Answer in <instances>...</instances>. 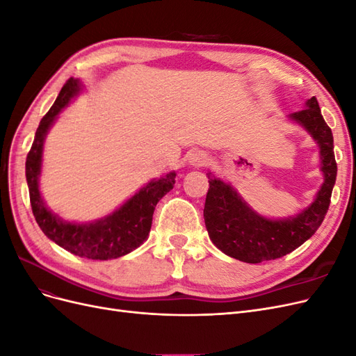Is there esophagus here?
<instances>
[{"instance_id":"34e87169","label":"esophagus","mask_w":356,"mask_h":356,"mask_svg":"<svg viewBox=\"0 0 356 356\" xmlns=\"http://www.w3.org/2000/svg\"><path fill=\"white\" fill-rule=\"evenodd\" d=\"M187 161H188L190 168L197 169V168L207 166L209 163V157L207 153H203V152H193L188 154Z\"/></svg>"}]
</instances>
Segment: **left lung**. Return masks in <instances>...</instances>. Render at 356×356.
<instances>
[{
    "label": "left lung",
    "mask_w": 356,
    "mask_h": 356,
    "mask_svg": "<svg viewBox=\"0 0 356 356\" xmlns=\"http://www.w3.org/2000/svg\"><path fill=\"white\" fill-rule=\"evenodd\" d=\"M319 147L321 172L324 182L309 207L288 218H267L254 211L230 182L209 178L203 218L212 243L225 255L243 263L257 264L276 260L303 245L315 234L325 218L332 187L336 184L337 163L334 157L331 129L321 114L316 98L307 99L305 110L289 114Z\"/></svg>",
    "instance_id": "8db88e82"
}]
</instances>
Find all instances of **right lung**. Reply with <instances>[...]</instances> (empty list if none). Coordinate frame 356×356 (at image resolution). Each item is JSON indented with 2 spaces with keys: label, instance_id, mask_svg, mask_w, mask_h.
<instances>
[{
  "label": "right lung",
  "instance_id": "add662e5",
  "mask_svg": "<svg viewBox=\"0 0 356 356\" xmlns=\"http://www.w3.org/2000/svg\"><path fill=\"white\" fill-rule=\"evenodd\" d=\"M83 84L79 79H70L63 86L55 104L41 118L34 143L26 157V182L32 212L40 229L50 241L68 252L89 260H113L141 246L152 229L157 202L174 188L175 172L154 178L129 197L120 208L90 222H72L53 213L41 197L40 175L44 139L59 113L80 95Z\"/></svg>",
  "mask_w": 356,
  "mask_h": 356
}]
</instances>
